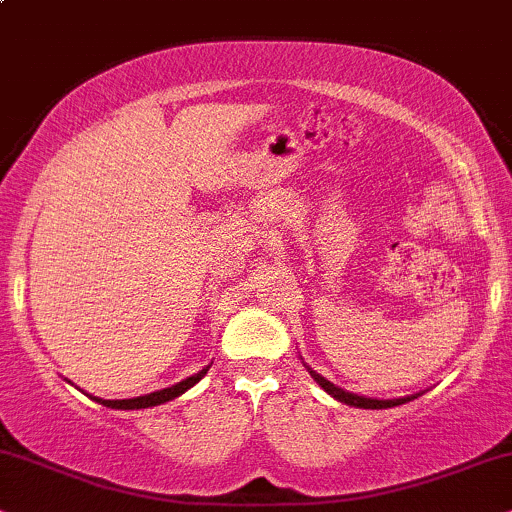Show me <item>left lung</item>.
Wrapping results in <instances>:
<instances>
[{
	"instance_id": "8db88e82",
	"label": "left lung",
	"mask_w": 512,
	"mask_h": 512,
	"mask_svg": "<svg viewBox=\"0 0 512 512\" xmlns=\"http://www.w3.org/2000/svg\"><path fill=\"white\" fill-rule=\"evenodd\" d=\"M307 371L312 373V378L323 387V390L331 394V397H335V399L342 401V404H347V406H357V409H392V406L406 404V401L420 397V394H411V397H399V399H371V397H359V394H352V392L342 390V387H335V385L331 383V380L321 378V375L316 373V371H312V368H309V366H307Z\"/></svg>"
}]
</instances>
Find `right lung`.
I'll list each match as a JSON object with an SVG mask.
<instances>
[{"mask_svg":"<svg viewBox=\"0 0 512 512\" xmlns=\"http://www.w3.org/2000/svg\"><path fill=\"white\" fill-rule=\"evenodd\" d=\"M208 368H210V366H205L203 371H198L196 375H191V378L181 380V383L172 385V387H165V390L144 394V397H134V399H99V397H92V399L99 401V404H103V406H108V409H122V411H129V409H148V406L165 404V401H172L174 397H179V394H184L186 390H191V387L196 385L198 380L203 378L205 373H208Z\"/></svg>","mask_w":512,"mask_h":512,"instance_id":"1","label":"right lung"}]
</instances>
